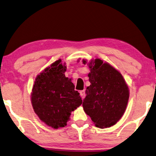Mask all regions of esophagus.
Masks as SVG:
<instances>
[{"label": "esophagus", "instance_id": "esophagus-1", "mask_svg": "<svg viewBox=\"0 0 156 156\" xmlns=\"http://www.w3.org/2000/svg\"><path fill=\"white\" fill-rule=\"evenodd\" d=\"M80 96H81V97H82V99L84 98H85V96H86L84 90H82V91H80Z\"/></svg>", "mask_w": 156, "mask_h": 156}]
</instances>
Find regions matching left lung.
<instances>
[{
  "instance_id": "obj_1",
  "label": "left lung",
  "mask_w": 156,
  "mask_h": 156,
  "mask_svg": "<svg viewBox=\"0 0 156 156\" xmlns=\"http://www.w3.org/2000/svg\"><path fill=\"white\" fill-rule=\"evenodd\" d=\"M87 60H83L86 64ZM89 87L83 108L97 127H110L118 122L127 108L129 91L122 75L109 63L96 58L89 63Z\"/></svg>"
}]
</instances>
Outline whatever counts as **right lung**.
<instances>
[{"label":"right lung","mask_w":156,"mask_h":156,"mask_svg":"<svg viewBox=\"0 0 156 156\" xmlns=\"http://www.w3.org/2000/svg\"><path fill=\"white\" fill-rule=\"evenodd\" d=\"M61 62L56 60L38 74L31 94L35 113L53 129L65 127L71 112L82 103L71 79L65 76L67 67Z\"/></svg>","instance_id":"obj_1"}]
</instances>
